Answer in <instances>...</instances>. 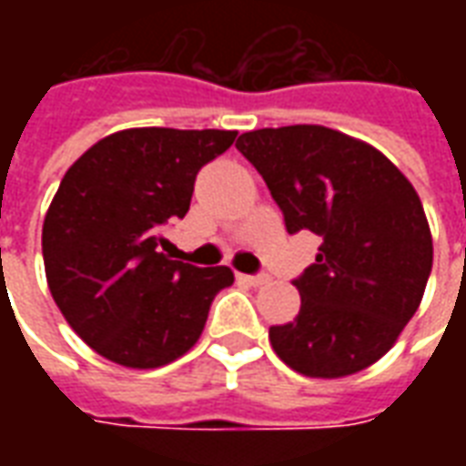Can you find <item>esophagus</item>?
<instances>
[{"instance_id": "1", "label": "esophagus", "mask_w": 466, "mask_h": 466, "mask_svg": "<svg viewBox=\"0 0 466 466\" xmlns=\"http://www.w3.org/2000/svg\"><path fill=\"white\" fill-rule=\"evenodd\" d=\"M237 279L242 284H249V287H262V284L269 282L267 274H237Z\"/></svg>"}]
</instances>
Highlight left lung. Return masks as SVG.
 Instances as JSON below:
<instances>
[{"instance_id": "8db88e82", "label": "left lung", "mask_w": 466, "mask_h": 466, "mask_svg": "<svg viewBox=\"0 0 466 466\" xmlns=\"http://www.w3.org/2000/svg\"><path fill=\"white\" fill-rule=\"evenodd\" d=\"M284 214L287 232L322 237L294 287V322L269 327L277 357L314 380L381 360L420 309L431 232L411 182L371 144L322 124L254 129L237 139Z\"/></svg>"}]
</instances>
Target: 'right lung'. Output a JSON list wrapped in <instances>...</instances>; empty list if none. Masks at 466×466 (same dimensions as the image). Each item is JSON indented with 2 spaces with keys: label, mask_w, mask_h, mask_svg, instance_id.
Instances as JSON below:
<instances>
[{
  "label": "right lung",
  "mask_w": 466,
  "mask_h": 466,
  "mask_svg": "<svg viewBox=\"0 0 466 466\" xmlns=\"http://www.w3.org/2000/svg\"><path fill=\"white\" fill-rule=\"evenodd\" d=\"M227 129H122L89 147L49 204L42 254L69 327L105 360L157 370L202 337L229 267H192L159 252L164 224L189 212L194 179L227 152Z\"/></svg>",
  "instance_id": "add662e5"
}]
</instances>
